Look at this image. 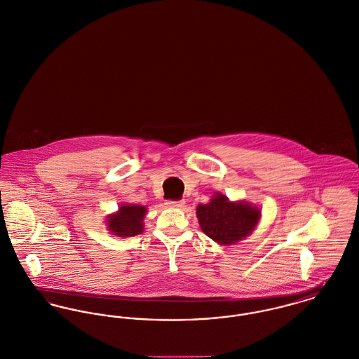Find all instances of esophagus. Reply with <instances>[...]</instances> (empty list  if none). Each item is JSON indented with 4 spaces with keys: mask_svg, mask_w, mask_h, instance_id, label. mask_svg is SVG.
<instances>
[{
    "mask_svg": "<svg viewBox=\"0 0 359 359\" xmlns=\"http://www.w3.org/2000/svg\"><path fill=\"white\" fill-rule=\"evenodd\" d=\"M184 201H168L165 205L170 208V209H180L184 206Z\"/></svg>",
    "mask_w": 359,
    "mask_h": 359,
    "instance_id": "obj_1",
    "label": "esophagus"
}]
</instances>
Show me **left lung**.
Masks as SVG:
<instances>
[{
	"mask_svg": "<svg viewBox=\"0 0 359 359\" xmlns=\"http://www.w3.org/2000/svg\"><path fill=\"white\" fill-rule=\"evenodd\" d=\"M196 217L203 233L219 245H233L257 226L262 211L247 201H229L221 192H215L210 202L196 206Z\"/></svg>",
	"mask_w": 359,
	"mask_h": 359,
	"instance_id": "8db88e82",
	"label": "left lung"
}]
</instances>
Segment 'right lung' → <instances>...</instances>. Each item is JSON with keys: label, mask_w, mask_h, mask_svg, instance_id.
<instances>
[{"label": "right lung", "mask_w": 359, "mask_h": 359, "mask_svg": "<svg viewBox=\"0 0 359 359\" xmlns=\"http://www.w3.org/2000/svg\"><path fill=\"white\" fill-rule=\"evenodd\" d=\"M147 206L125 203L118 211L108 214L106 218L107 229L116 237H133L144 232V218L147 215Z\"/></svg>", "instance_id": "1"}]
</instances>
